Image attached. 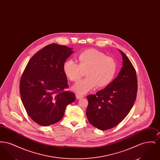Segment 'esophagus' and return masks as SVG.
Listing matches in <instances>:
<instances>
[{"mask_svg":"<svg viewBox=\"0 0 160 160\" xmlns=\"http://www.w3.org/2000/svg\"><path fill=\"white\" fill-rule=\"evenodd\" d=\"M76 96V98L77 99H80V98H82L83 97V96H82V95H78V94H77Z\"/></svg>","mask_w":160,"mask_h":160,"instance_id":"esophagus-1","label":"esophagus"}]
</instances>
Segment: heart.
Masks as SVG:
<instances>
[{"instance_id": "heart-1", "label": "heart", "mask_w": 160, "mask_h": 160, "mask_svg": "<svg viewBox=\"0 0 160 160\" xmlns=\"http://www.w3.org/2000/svg\"><path fill=\"white\" fill-rule=\"evenodd\" d=\"M78 64L69 60L63 65L65 76L71 82L78 81L85 71V78L75 84L72 89L78 94H85L96 86L104 88L113 81L117 65L112 58L96 49L84 50L77 56Z\"/></svg>"}]
</instances>
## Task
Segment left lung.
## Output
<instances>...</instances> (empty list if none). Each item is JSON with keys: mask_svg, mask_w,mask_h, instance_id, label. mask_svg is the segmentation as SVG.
<instances>
[{"mask_svg": "<svg viewBox=\"0 0 160 160\" xmlns=\"http://www.w3.org/2000/svg\"><path fill=\"white\" fill-rule=\"evenodd\" d=\"M122 54L123 67L111 83L95 95L87 96L86 116L93 127L107 130L118 125L129 113L136 99V72L128 57Z\"/></svg>", "mask_w": 160, "mask_h": 160, "instance_id": "left-lung-1", "label": "left lung"}]
</instances>
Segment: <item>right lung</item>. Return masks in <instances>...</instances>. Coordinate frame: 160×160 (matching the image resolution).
Returning <instances> with one entry per match:
<instances>
[{"label": "right lung", "instance_id": "add662e5", "mask_svg": "<svg viewBox=\"0 0 160 160\" xmlns=\"http://www.w3.org/2000/svg\"><path fill=\"white\" fill-rule=\"evenodd\" d=\"M72 48L51 44L35 54L29 61L20 83L21 99L34 122L47 127L61 121L67 106L76 95L63 91L68 87L63 65Z\"/></svg>", "mask_w": 160, "mask_h": 160}]
</instances>
